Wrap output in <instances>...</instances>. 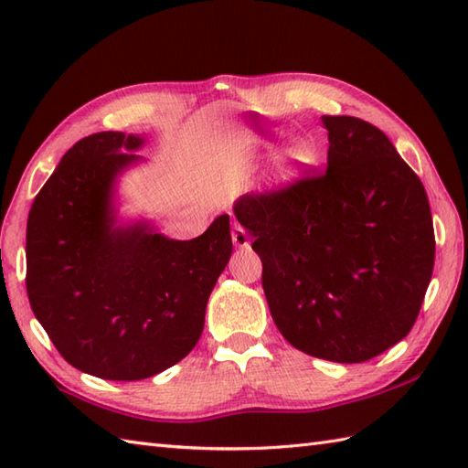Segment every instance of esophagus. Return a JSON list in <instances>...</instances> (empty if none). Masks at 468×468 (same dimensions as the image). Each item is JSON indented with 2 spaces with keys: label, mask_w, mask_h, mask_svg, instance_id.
Returning <instances> with one entry per match:
<instances>
[{
  "label": "esophagus",
  "mask_w": 468,
  "mask_h": 468,
  "mask_svg": "<svg viewBox=\"0 0 468 468\" xmlns=\"http://www.w3.org/2000/svg\"><path fill=\"white\" fill-rule=\"evenodd\" d=\"M231 239H233V245L239 247V250H243V247H250V235H247V231L239 223L233 225Z\"/></svg>",
  "instance_id": "obj_1"
}]
</instances>
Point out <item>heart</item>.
<instances>
[{"label": "heart", "mask_w": 468, "mask_h": 468, "mask_svg": "<svg viewBox=\"0 0 468 468\" xmlns=\"http://www.w3.org/2000/svg\"><path fill=\"white\" fill-rule=\"evenodd\" d=\"M314 161V151L310 143L302 141V138H293V141L287 143L282 153L280 161L273 166L271 181L275 186H285L293 183L297 176L302 175L305 166H310Z\"/></svg>", "instance_id": "b5f03b06"}]
</instances>
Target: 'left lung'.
<instances>
[{
  "label": "left lung",
  "mask_w": 468,
  "mask_h": 468,
  "mask_svg": "<svg viewBox=\"0 0 468 468\" xmlns=\"http://www.w3.org/2000/svg\"><path fill=\"white\" fill-rule=\"evenodd\" d=\"M324 173L235 201L263 263L277 330L322 360L360 364L409 335L434 267L420 178L382 131L324 116Z\"/></svg>",
  "instance_id": "1"
}]
</instances>
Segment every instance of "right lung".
<instances>
[{
  "label": "right lung",
  "mask_w": 468,
  "mask_h": 468,
  "mask_svg": "<svg viewBox=\"0 0 468 468\" xmlns=\"http://www.w3.org/2000/svg\"><path fill=\"white\" fill-rule=\"evenodd\" d=\"M143 134L96 133L62 156L34 198L26 233L29 305L68 364L143 380L181 362L203 334L208 295L233 253L229 215L168 239L118 213L121 176Z\"/></svg>",
  "instance_id": "1"
}]
</instances>
